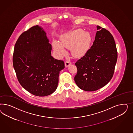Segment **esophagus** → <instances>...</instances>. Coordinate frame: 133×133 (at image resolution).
Masks as SVG:
<instances>
[{
  "mask_svg": "<svg viewBox=\"0 0 133 133\" xmlns=\"http://www.w3.org/2000/svg\"><path fill=\"white\" fill-rule=\"evenodd\" d=\"M71 64V62H70V61H67L65 62V65L66 67H68Z\"/></svg>",
  "mask_w": 133,
  "mask_h": 133,
  "instance_id": "34e87169",
  "label": "esophagus"
}]
</instances>
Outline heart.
Masks as SVG:
<instances>
[{
  "instance_id": "1",
  "label": "heart",
  "mask_w": 133,
  "mask_h": 133,
  "mask_svg": "<svg viewBox=\"0 0 133 133\" xmlns=\"http://www.w3.org/2000/svg\"><path fill=\"white\" fill-rule=\"evenodd\" d=\"M90 33L81 29H78L64 34L61 37L60 43L56 40L52 42L54 50L59 56L64 55L66 51L64 48H71L72 55L78 57L87 52L91 42Z\"/></svg>"
}]
</instances>
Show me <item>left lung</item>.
Masks as SVG:
<instances>
[{
  "instance_id": "1",
  "label": "left lung",
  "mask_w": 133,
  "mask_h": 133,
  "mask_svg": "<svg viewBox=\"0 0 133 133\" xmlns=\"http://www.w3.org/2000/svg\"><path fill=\"white\" fill-rule=\"evenodd\" d=\"M95 39L84 56L76 61L77 72L74 79L79 88L94 91L112 79L117 58L116 45L112 34L97 26Z\"/></svg>"
}]
</instances>
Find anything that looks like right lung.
<instances>
[{
    "mask_svg": "<svg viewBox=\"0 0 133 133\" xmlns=\"http://www.w3.org/2000/svg\"><path fill=\"white\" fill-rule=\"evenodd\" d=\"M43 28L36 25L23 32L16 41L13 66L18 81L29 93L45 97L57 87L64 61L51 55L52 45Z\"/></svg>",
    "mask_w": 133,
    "mask_h": 133,
    "instance_id": "obj_1",
    "label": "right lung"
}]
</instances>
